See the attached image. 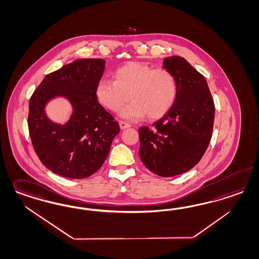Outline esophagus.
Returning a JSON list of instances; mask_svg holds the SVG:
<instances>
[{"instance_id": "obj_1", "label": "esophagus", "mask_w": 259, "mask_h": 259, "mask_svg": "<svg viewBox=\"0 0 259 259\" xmlns=\"http://www.w3.org/2000/svg\"><path fill=\"white\" fill-rule=\"evenodd\" d=\"M119 125H120L121 130H125V128H127V127H131V126H132L131 124H128V123H126V122H124V121H120V122H119Z\"/></svg>"}]
</instances>
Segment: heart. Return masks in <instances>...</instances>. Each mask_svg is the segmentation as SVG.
Instances as JSON below:
<instances>
[{"instance_id":"1","label":"heart","mask_w":259,"mask_h":259,"mask_svg":"<svg viewBox=\"0 0 259 259\" xmlns=\"http://www.w3.org/2000/svg\"><path fill=\"white\" fill-rule=\"evenodd\" d=\"M114 81L101 79L94 94L98 103L117 112L127 101L133 102L121 110L126 119L149 116L159 119L167 114L176 104L178 85L175 75L167 68H153L140 62H131L118 67Z\"/></svg>"}]
</instances>
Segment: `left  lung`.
<instances>
[{
    "mask_svg": "<svg viewBox=\"0 0 259 259\" xmlns=\"http://www.w3.org/2000/svg\"><path fill=\"white\" fill-rule=\"evenodd\" d=\"M163 65L176 78L177 99L152 127H139V155L150 171L170 177L200 161L210 142L215 108L206 79L185 59L168 57Z\"/></svg>",
    "mask_w": 259,
    "mask_h": 259,
    "instance_id": "left-lung-1",
    "label": "left lung"
}]
</instances>
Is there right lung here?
<instances>
[{
	"label": "right lung",
	"mask_w": 259,
	"mask_h": 259,
	"mask_svg": "<svg viewBox=\"0 0 259 259\" xmlns=\"http://www.w3.org/2000/svg\"><path fill=\"white\" fill-rule=\"evenodd\" d=\"M105 61L79 59L45 77L29 100L28 131L34 150L42 165L59 176L81 179L96 172L109 155L120 132L114 117L95 97ZM63 96L74 113L64 126L53 123L44 113L45 104Z\"/></svg>",
	"instance_id": "right-lung-1"
}]
</instances>
